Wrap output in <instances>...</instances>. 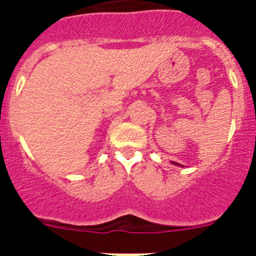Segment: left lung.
I'll return each mask as SVG.
<instances>
[{
    "instance_id": "left-lung-1",
    "label": "left lung",
    "mask_w": 256,
    "mask_h": 256,
    "mask_svg": "<svg viewBox=\"0 0 256 256\" xmlns=\"http://www.w3.org/2000/svg\"><path fill=\"white\" fill-rule=\"evenodd\" d=\"M178 165H180V164H178Z\"/></svg>"
}]
</instances>
